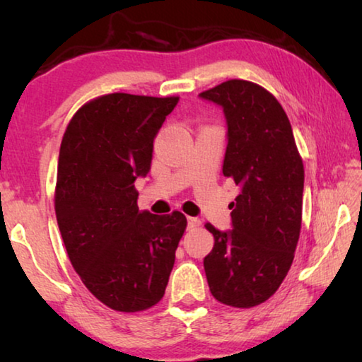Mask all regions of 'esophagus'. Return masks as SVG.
<instances>
[{"label":"esophagus","instance_id":"34e87169","mask_svg":"<svg viewBox=\"0 0 362 362\" xmlns=\"http://www.w3.org/2000/svg\"><path fill=\"white\" fill-rule=\"evenodd\" d=\"M187 222H188V228H196V226L201 225V220L198 217H188Z\"/></svg>","mask_w":362,"mask_h":362}]
</instances>
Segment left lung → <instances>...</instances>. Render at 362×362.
Wrapping results in <instances>:
<instances>
[{
    "label": "left lung",
    "mask_w": 362,
    "mask_h": 362,
    "mask_svg": "<svg viewBox=\"0 0 362 362\" xmlns=\"http://www.w3.org/2000/svg\"><path fill=\"white\" fill-rule=\"evenodd\" d=\"M223 108V175L241 193L231 203V226L211 223L214 247L204 257L211 293L218 302L250 308L278 291L292 265L302 226L303 163L289 118L262 86L230 79L199 94Z\"/></svg>",
    "instance_id": "left-lung-1"
}]
</instances>
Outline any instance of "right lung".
<instances>
[{"instance_id":"right-lung-1","label":"right lung","mask_w":362,"mask_h":362,"mask_svg":"<svg viewBox=\"0 0 362 362\" xmlns=\"http://www.w3.org/2000/svg\"><path fill=\"white\" fill-rule=\"evenodd\" d=\"M179 97L115 93L78 110L59 153L56 217L66 254L93 296L136 313L163 298L187 218L139 211L153 140Z\"/></svg>"}]
</instances>
